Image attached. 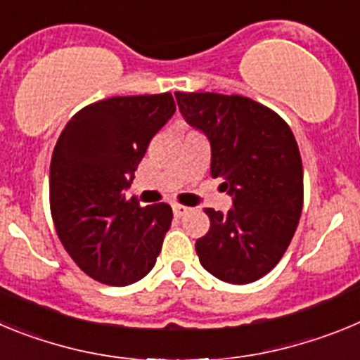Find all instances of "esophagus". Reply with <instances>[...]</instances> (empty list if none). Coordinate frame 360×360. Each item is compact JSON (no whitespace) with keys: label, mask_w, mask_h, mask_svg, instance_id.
Listing matches in <instances>:
<instances>
[{"label":"esophagus","mask_w":360,"mask_h":360,"mask_svg":"<svg viewBox=\"0 0 360 360\" xmlns=\"http://www.w3.org/2000/svg\"><path fill=\"white\" fill-rule=\"evenodd\" d=\"M173 211L176 216H184L191 211V207H187V205H180V203H174Z\"/></svg>","instance_id":"1"}]
</instances>
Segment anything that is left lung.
I'll list each match as a JSON object with an SVG mask.
<instances>
[{
    "label": "left lung",
    "mask_w": 360,
    "mask_h": 360,
    "mask_svg": "<svg viewBox=\"0 0 360 360\" xmlns=\"http://www.w3.org/2000/svg\"><path fill=\"white\" fill-rule=\"evenodd\" d=\"M184 119L211 142V176L221 178L232 209H205L211 227L196 240L214 278L247 285L287 252L303 211V164L288 124L241 95L176 91Z\"/></svg>",
    "instance_id": "8db88e82"
}]
</instances>
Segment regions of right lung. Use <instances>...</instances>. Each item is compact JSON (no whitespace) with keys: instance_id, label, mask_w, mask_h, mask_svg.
Segmentation results:
<instances>
[{"instance_id":"1","label":"right lung","mask_w":360,"mask_h":360,"mask_svg":"<svg viewBox=\"0 0 360 360\" xmlns=\"http://www.w3.org/2000/svg\"><path fill=\"white\" fill-rule=\"evenodd\" d=\"M171 94L111 97L77 111L50 162V211L79 269L113 287L149 274L169 231L167 203L126 200L149 142L173 117Z\"/></svg>"}]
</instances>
